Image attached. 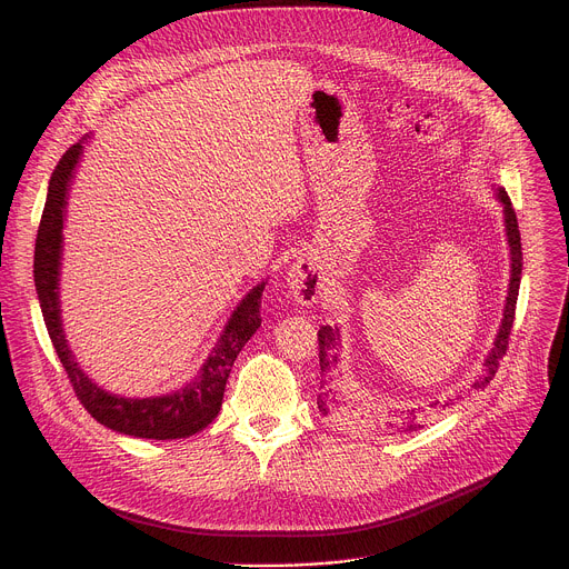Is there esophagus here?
Segmentation results:
<instances>
[{
    "instance_id": "34e87169",
    "label": "esophagus",
    "mask_w": 569,
    "mask_h": 569,
    "mask_svg": "<svg viewBox=\"0 0 569 569\" xmlns=\"http://www.w3.org/2000/svg\"><path fill=\"white\" fill-rule=\"evenodd\" d=\"M286 286H288L292 299L303 306L315 303L323 290L321 277H319L312 259H299L297 263H292L286 274Z\"/></svg>"
}]
</instances>
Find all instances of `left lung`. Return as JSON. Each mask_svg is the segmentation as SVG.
I'll list each match as a JSON object with an SVG mask.
<instances>
[{
	"label": "left lung",
	"mask_w": 569,
	"mask_h": 569,
	"mask_svg": "<svg viewBox=\"0 0 569 569\" xmlns=\"http://www.w3.org/2000/svg\"><path fill=\"white\" fill-rule=\"evenodd\" d=\"M498 200L505 207V227H507V238H509V248H511V281H509V295H507V303H505V317H502V327L498 331V338L493 342L491 353L486 356L483 360V371L481 376L475 378L472 389H483L489 385L500 367V360L505 358L507 349H509V336L513 329V319H516V303H518V290H520V274H522V242H520V229H518V218L511 204L509 193L498 187L496 191ZM338 329L333 327H321L317 333L319 340V393H317V408L323 417H333L340 419L342 423L349 426H363L378 432V435H402V432H415L419 428H423V421L428 419L426 410H402V412H393L389 417H365L353 412L356 405H349V400H345L340 396V391L336 389V369H338ZM439 402H432L430 408H437ZM448 405V402H446ZM443 405V408H446Z\"/></svg>",
	"instance_id": "obj_1"
}]
</instances>
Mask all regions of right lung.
<instances>
[{
  "mask_svg": "<svg viewBox=\"0 0 569 569\" xmlns=\"http://www.w3.org/2000/svg\"><path fill=\"white\" fill-rule=\"evenodd\" d=\"M86 141V139H83ZM83 141L73 143L58 161L51 173L44 211L36 238V259L33 277L36 290L47 323L53 349L64 367V373L83 408L106 428L139 437V439H187L204 430L220 412L224 385L233 367L236 356L248 345V340L261 327V297L266 281L252 288L242 299L227 327L213 347L211 356L200 369V376L193 378L184 389L154 396V398H123L101 389L92 382L86 371L73 360L60 321V299H58V277H60V254H62V222L69 184L76 171L80 154H83Z\"/></svg>",
  "mask_w": 569,
  "mask_h": 569,
  "instance_id": "1",
  "label": "right lung"
}]
</instances>
